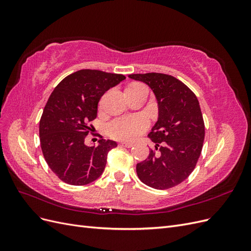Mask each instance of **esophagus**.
<instances>
[{"label": "esophagus", "mask_w": 251, "mask_h": 251, "mask_svg": "<svg viewBox=\"0 0 251 251\" xmlns=\"http://www.w3.org/2000/svg\"><path fill=\"white\" fill-rule=\"evenodd\" d=\"M121 146L126 147V148H131V147H133V143H131V142H121Z\"/></svg>", "instance_id": "34e87169"}]
</instances>
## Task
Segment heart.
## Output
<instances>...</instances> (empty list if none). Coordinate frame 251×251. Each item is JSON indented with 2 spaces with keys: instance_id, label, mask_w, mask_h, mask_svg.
<instances>
[{
  "instance_id": "b5f03b06",
  "label": "heart",
  "mask_w": 251,
  "mask_h": 251,
  "mask_svg": "<svg viewBox=\"0 0 251 251\" xmlns=\"http://www.w3.org/2000/svg\"><path fill=\"white\" fill-rule=\"evenodd\" d=\"M149 121L144 116H125L112 120L107 126L111 137L119 140L131 141L146 130Z\"/></svg>"
}]
</instances>
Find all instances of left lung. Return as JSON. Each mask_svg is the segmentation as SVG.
<instances>
[{
	"instance_id": "8db88e82",
	"label": "left lung",
	"mask_w": 251,
	"mask_h": 251,
	"mask_svg": "<svg viewBox=\"0 0 251 251\" xmlns=\"http://www.w3.org/2000/svg\"><path fill=\"white\" fill-rule=\"evenodd\" d=\"M128 77L148 85L158 103V119L148 136L159 153L150 151L146 160L136 165L137 176L156 189L176 186L192 174L202 151L205 127L198 98L172 75L146 73Z\"/></svg>"
}]
</instances>
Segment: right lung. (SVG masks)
<instances>
[{
  "label": "right lung",
  "instance_id": "right-lung-1",
  "mask_svg": "<svg viewBox=\"0 0 251 251\" xmlns=\"http://www.w3.org/2000/svg\"><path fill=\"white\" fill-rule=\"evenodd\" d=\"M125 79L121 74L79 70L51 93L40 121L41 148L51 171L66 183L86 185L103 173L108 153L117 143L100 139L97 146H87L88 124L96 118L101 96Z\"/></svg>",
  "mask_w": 251,
  "mask_h": 251
}]
</instances>
